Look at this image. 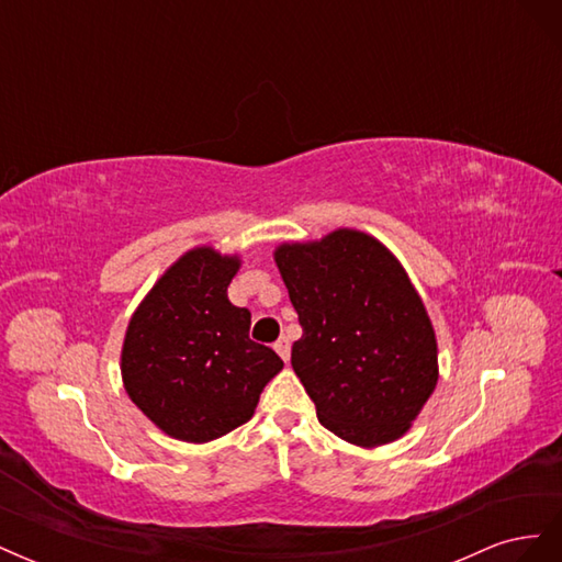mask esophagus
Listing matches in <instances>:
<instances>
[{
	"label": "esophagus",
	"instance_id": "obj_1",
	"mask_svg": "<svg viewBox=\"0 0 562 562\" xmlns=\"http://www.w3.org/2000/svg\"><path fill=\"white\" fill-rule=\"evenodd\" d=\"M274 349H277V353L281 356V359L288 363V359H291V342H288V339L285 337H281L279 339V342L274 345Z\"/></svg>",
	"mask_w": 562,
	"mask_h": 562
}]
</instances>
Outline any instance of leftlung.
Instances as JSON below:
<instances>
[{"mask_svg":"<svg viewBox=\"0 0 562 562\" xmlns=\"http://www.w3.org/2000/svg\"><path fill=\"white\" fill-rule=\"evenodd\" d=\"M274 260L302 326L291 363L318 422L361 448L401 438L438 382L434 326L401 262L356 229L281 244Z\"/></svg>","mask_w":562,"mask_h":562,"instance_id":"8db88e82","label":"left lung"}]
</instances>
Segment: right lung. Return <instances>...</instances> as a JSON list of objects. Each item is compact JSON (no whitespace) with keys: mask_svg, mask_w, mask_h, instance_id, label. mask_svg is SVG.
I'll return each mask as SVG.
<instances>
[{"mask_svg":"<svg viewBox=\"0 0 562 562\" xmlns=\"http://www.w3.org/2000/svg\"><path fill=\"white\" fill-rule=\"evenodd\" d=\"M239 265L211 246L184 252L140 302L124 337L128 398L184 443H209L246 424L283 368L274 349L248 337L250 312L227 297Z\"/></svg>","mask_w":562,"mask_h":562,"instance_id":"right-lung-1","label":"right lung"}]
</instances>
